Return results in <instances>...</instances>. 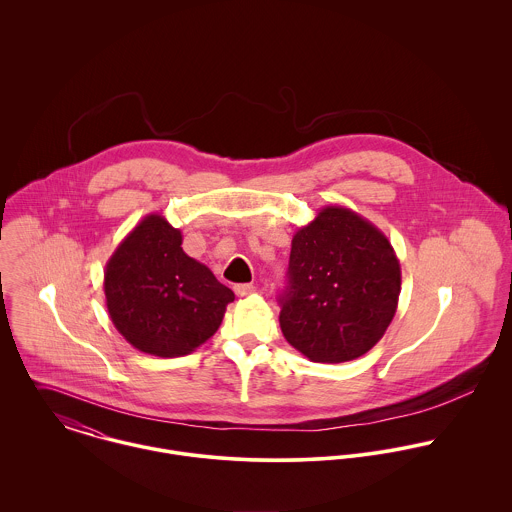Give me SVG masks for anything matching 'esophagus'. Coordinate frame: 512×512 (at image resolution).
Segmentation results:
<instances>
[{
	"label": "esophagus",
	"mask_w": 512,
	"mask_h": 512,
	"mask_svg": "<svg viewBox=\"0 0 512 512\" xmlns=\"http://www.w3.org/2000/svg\"><path fill=\"white\" fill-rule=\"evenodd\" d=\"M256 292V288L252 286V284H236L234 286V293L238 295V297H246V295H250V293Z\"/></svg>",
	"instance_id": "34e87169"
}]
</instances>
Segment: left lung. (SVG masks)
<instances>
[{
	"mask_svg": "<svg viewBox=\"0 0 512 512\" xmlns=\"http://www.w3.org/2000/svg\"><path fill=\"white\" fill-rule=\"evenodd\" d=\"M400 284L388 238L351 209L325 207L293 234L282 333L313 363L359 359L394 319Z\"/></svg>",
	"mask_w": 512,
	"mask_h": 512,
	"instance_id": "obj_1",
	"label": "left lung"
}]
</instances>
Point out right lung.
I'll use <instances>...</instances> for the list:
<instances>
[{
    "label": "right lung",
    "instance_id": "obj_1",
    "mask_svg": "<svg viewBox=\"0 0 512 512\" xmlns=\"http://www.w3.org/2000/svg\"><path fill=\"white\" fill-rule=\"evenodd\" d=\"M183 236L147 215L120 242L104 270L114 327L138 351L173 359L193 353L222 323L234 293L181 248Z\"/></svg>",
    "mask_w": 512,
    "mask_h": 512
}]
</instances>
